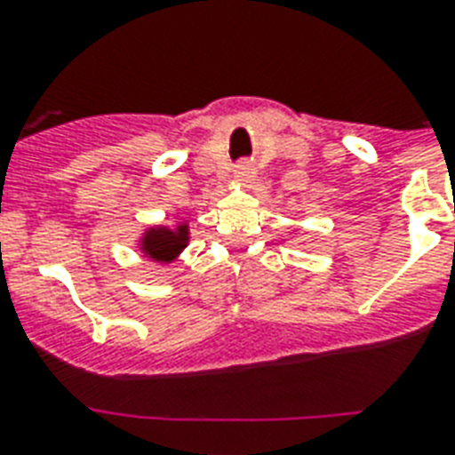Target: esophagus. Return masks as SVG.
I'll list each match as a JSON object with an SVG mask.
<instances>
[{"label": "esophagus", "mask_w": 455, "mask_h": 455, "mask_svg": "<svg viewBox=\"0 0 455 455\" xmlns=\"http://www.w3.org/2000/svg\"><path fill=\"white\" fill-rule=\"evenodd\" d=\"M252 174H255V172H252L250 164H238L234 170V177L238 179V181H248V179H252Z\"/></svg>", "instance_id": "34e87169"}]
</instances>
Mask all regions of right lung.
I'll list each match as a JSON object with an SVG mask.
<instances>
[{
  "instance_id": "right-lung-1",
  "label": "right lung",
  "mask_w": 455,
  "mask_h": 455,
  "mask_svg": "<svg viewBox=\"0 0 455 455\" xmlns=\"http://www.w3.org/2000/svg\"><path fill=\"white\" fill-rule=\"evenodd\" d=\"M188 231V221H179L177 227H163V224H153L141 234L139 238V252L146 259H153L157 264H172L177 262L179 255L184 252L191 238Z\"/></svg>"
}]
</instances>
